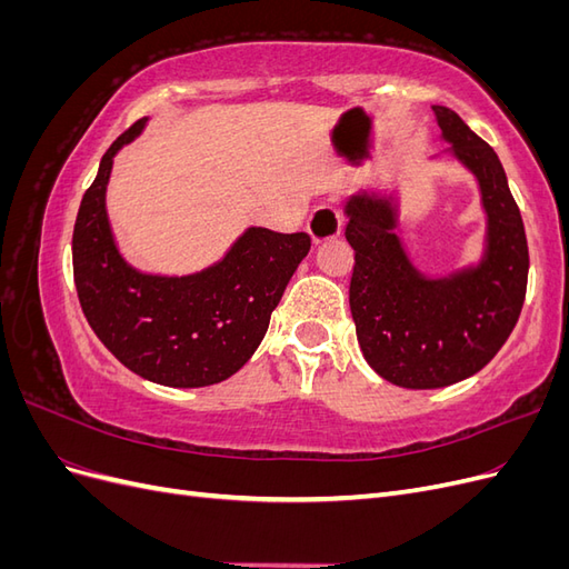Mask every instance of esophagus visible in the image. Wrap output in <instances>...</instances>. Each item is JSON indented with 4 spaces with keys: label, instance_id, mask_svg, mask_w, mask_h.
Wrapping results in <instances>:
<instances>
[{
    "label": "esophagus",
    "instance_id": "esophagus-1",
    "mask_svg": "<svg viewBox=\"0 0 569 569\" xmlns=\"http://www.w3.org/2000/svg\"><path fill=\"white\" fill-rule=\"evenodd\" d=\"M306 230L311 234L313 244L330 242V239H337L341 234V216L335 206H320V209L308 218Z\"/></svg>",
    "mask_w": 569,
    "mask_h": 569
}]
</instances>
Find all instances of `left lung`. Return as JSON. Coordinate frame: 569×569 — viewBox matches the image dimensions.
Returning a JSON list of instances; mask_svg holds the SVG:
<instances>
[{
    "mask_svg": "<svg viewBox=\"0 0 569 569\" xmlns=\"http://www.w3.org/2000/svg\"><path fill=\"white\" fill-rule=\"evenodd\" d=\"M432 111L451 144L446 153L479 187L487 213L479 261L427 278L396 232V192H358L343 206L356 251L349 303L360 351L377 375L406 389L449 387L485 368L520 318L529 272L522 216L496 151L456 111Z\"/></svg>",
    "mask_w": 569,
    "mask_h": 569,
    "instance_id": "8db88e82",
    "label": "left lung"
}]
</instances>
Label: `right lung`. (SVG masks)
<instances>
[{"instance_id": "add662e5", "label": "right lung", "mask_w": 569, "mask_h": 569, "mask_svg": "<svg viewBox=\"0 0 569 569\" xmlns=\"http://www.w3.org/2000/svg\"><path fill=\"white\" fill-rule=\"evenodd\" d=\"M147 126L126 130L101 157L73 228L76 289L94 335L134 375L163 387H209L242 368L311 249L306 232L247 228L213 266L153 274L118 251L107 213L113 157Z\"/></svg>"}]
</instances>
